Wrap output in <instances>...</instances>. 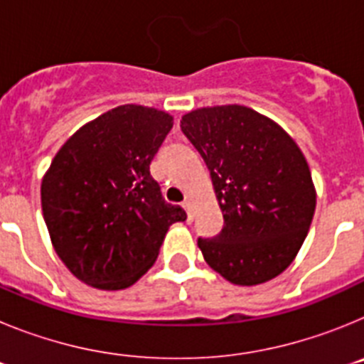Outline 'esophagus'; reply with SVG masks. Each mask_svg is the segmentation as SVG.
Here are the masks:
<instances>
[{
    "label": "esophagus",
    "mask_w": 364,
    "mask_h": 364,
    "mask_svg": "<svg viewBox=\"0 0 364 364\" xmlns=\"http://www.w3.org/2000/svg\"><path fill=\"white\" fill-rule=\"evenodd\" d=\"M182 208H184V210H186V213H188V217L191 218V208H193V204H191V200H189V198H186V200L182 202Z\"/></svg>",
    "instance_id": "1"
}]
</instances>
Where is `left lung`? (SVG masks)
<instances>
[{
  "label": "left lung",
  "instance_id": "left-lung-1",
  "mask_svg": "<svg viewBox=\"0 0 364 364\" xmlns=\"http://www.w3.org/2000/svg\"><path fill=\"white\" fill-rule=\"evenodd\" d=\"M180 129L210 169L224 226L198 239L204 260L237 286H257L294 262L315 213L310 167L294 138L246 105L189 111Z\"/></svg>",
  "mask_w": 364,
  "mask_h": 364
}]
</instances>
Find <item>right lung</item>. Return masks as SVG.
<instances>
[{"mask_svg":"<svg viewBox=\"0 0 364 364\" xmlns=\"http://www.w3.org/2000/svg\"><path fill=\"white\" fill-rule=\"evenodd\" d=\"M173 117L146 105H118L82 125L41 180V210L54 252L74 277L98 290H124L154 264L171 224L149 164Z\"/></svg>","mask_w":364,"mask_h":364,"instance_id":"add662e5","label":"right lung"}]
</instances>
